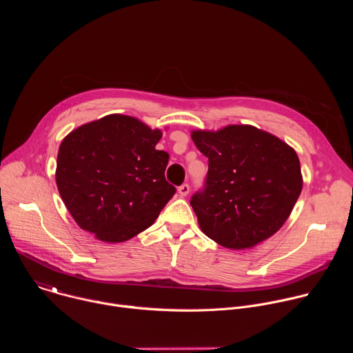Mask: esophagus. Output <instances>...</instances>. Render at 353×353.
<instances>
[{
    "instance_id": "esophagus-1",
    "label": "esophagus",
    "mask_w": 353,
    "mask_h": 353,
    "mask_svg": "<svg viewBox=\"0 0 353 353\" xmlns=\"http://www.w3.org/2000/svg\"><path fill=\"white\" fill-rule=\"evenodd\" d=\"M177 191H179V194H180L181 196H185V195L190 192V185H188L187 183H184V184H181V185L177 188Z\"/></svg>"
}]
</instances>
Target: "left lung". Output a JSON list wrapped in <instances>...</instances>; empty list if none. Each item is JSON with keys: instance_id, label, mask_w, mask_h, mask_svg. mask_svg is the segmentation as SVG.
<instances>
[{"instance_id": "8db88e82", "label": "left lung", "mask_w": 353, "mask_h": 353, "mask_svg": "<svg viewBox=\"0 0 353 353\" xmlns=\"http://www.w3.org/2000/svg\"><path fill=\"white\" fill-rule=\"evenodd\" d=\"M191 138L208 158L204 187L190 199L201 230L233 250L276 233L303 187L294 150L251 125L194 131Z\"/></svg>"}]
</instances>
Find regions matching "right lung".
<instances>
[{
    "instance_id": "obj_1",
    "label": "right lung",
    "mask_w": 353,
    "mask_h": 353,
    "mask_svg": "<svg viewBox=\"0 0 353 353\" xmlns=\"http://www.w3.org/2000/svg\"><path fill=\"white\" fill-rule=\"evenodd\" d=\"M162 138L139 120L110 114L68 134L56 181L78 226L99 240L125 241L155 222L176 192L166 181Z\"/></svg>"
}]
</instances>
